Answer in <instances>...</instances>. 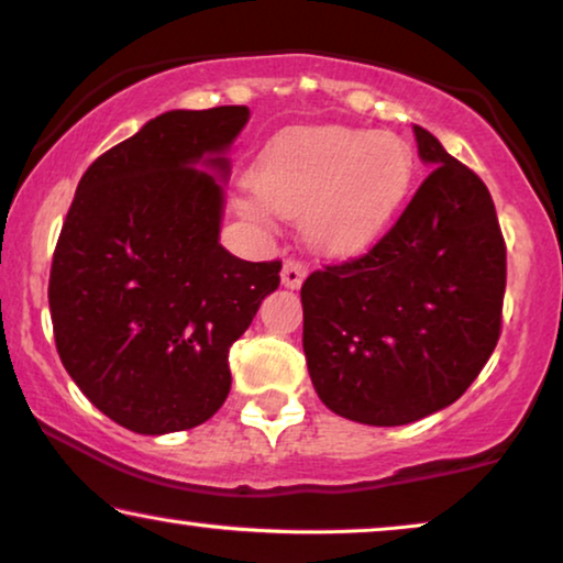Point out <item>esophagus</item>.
Masks as SVG:
<instances>
[{"label":"esophagus","instance_id":"34e87169","mask_svg":"<svg viewBox=\"0 0 563 563\" xmlns=\"http://www.w3.org/2000/svg\"><path fill=\"white\" fill-rule=\"evenodd\" d=\"M303 277H306V265L301 260L288 257L286 262H283V273H280L283 286H286V288H301Z\"/></svg>","mask_w":563,"mask_h":563}]
</instances>
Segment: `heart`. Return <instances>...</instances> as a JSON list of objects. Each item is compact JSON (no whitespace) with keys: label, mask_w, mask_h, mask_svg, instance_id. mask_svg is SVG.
<instances>
[{"label":"heart","mask_w":563,"mask_h":563,"mask_svg":"<svg viewBox=\"0 0 563 563\" xmlns=\"http://www.w3.org/2000/svg\"><path fill=\"white\" fill-rule=\"evenodd\" d=\"M415 179V154L391 133L296 129L269 141L252 167L242 211L301 216L303 236L327 254H355L394 221Z\"/></svg>","instance_id":"1"}]
</instances>
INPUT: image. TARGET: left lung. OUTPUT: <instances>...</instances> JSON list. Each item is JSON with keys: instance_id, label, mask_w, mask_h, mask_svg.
<instances>
[{"instance_id": "1", "label": "left lung", "mask_w": 563, "mask_h": 563, "mask_svg": "<svg viewBox=\"0 0 563 563\" xmlns=\"http://www.w3.org/2000/svg\"><path fill=\"white\" fill-rule=\"evenodd\" d=\"M432 167L391 229L301 286L311 384L334 415L396 427L451 407L497 347L507 246L482 177L415 125Z\"/></svg>"}]
</instances>
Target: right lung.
<instances>
[{
    "label": "right lung",
    "instance_id": "obj_1",
    "mask_svg": "<svg viewBox=\"0 0 563 563\" xmlns=\"http://www.w3.org/2000/svg\"><path fill=\"white\" fill-rule=\"evenodd\" d=\"M244 104L169 110L89 164L56 242L51 321L64 368L139 434L190 430L231 388L229 347L280 286V260L219 242L223 152Z\"/></svg>",
    "mask_w": 563,
    "mask_h": 563
}]
</instances>
